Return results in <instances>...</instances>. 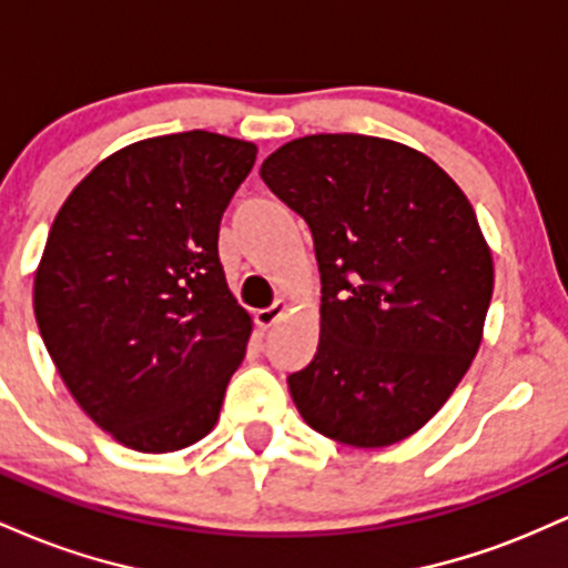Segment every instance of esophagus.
<instances>
[{
  "mask_svg": "<svg viewBox=\"0 0 568 568\" xmlns=\"http://www.w3.org/2000/svg\"><path fill=\"white\" fill-rule=\"evenodd\" d=\"M285 312H288V302H283V298H280V302L266 306V310L256 312V323L262 325V328H272V325H275L280 317L285 315Z\"/></svg>",
  "mask_w": 568,
  "mask_h": 568,
  "instance_id": "esophagus-1",
  "label": "esophagus"
}]
</instances>
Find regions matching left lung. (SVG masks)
Wrapping results in <instances>:
<instances>
[{
    "label": "left lung",
    "mask_w": 568,
    "mask_h": 568,
    "mask_svg": "<svg viewBox=\"0 0 568 568\" xmlns=\"http://www.w3.org/2000/svg\"><path fill=\"white\" fill-rule=\"evenodd\" d=\"M312 230L321 344L288 376L312 429L382 448L425 427L470 368L494 262L470 200L427 154L357 133L304 135L262 165Z\"/></svg>",
    "instance_id": "8db88e82"
}]
</instances>
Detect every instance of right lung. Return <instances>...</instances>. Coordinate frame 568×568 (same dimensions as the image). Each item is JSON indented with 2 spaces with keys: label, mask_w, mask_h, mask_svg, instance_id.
<instances>
[{
  "label": "right lung",
  "mask_w": 568,
  "mask_h": 568,
  "mask_svg": "<svg viewBox=\"0 0 568 568\" xmlns=\"http://www.w3.org/2000/svg\"><path fill=\"white\" fill-rule=\"evenodd\" d=\"M256 146L207 130L114 152L69 194L34 275V315L84 414L168 454L211 433L253 323L226 285L219 224Z\"/></svg>",
  "instance_id": "1"
}]
</instances>
